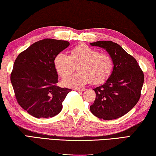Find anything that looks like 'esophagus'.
Listing matches in <instances>:
<instances>
[{"instance_id":"esophagus-1","label":"esophagus","mask_w":156,"mask_h":156,"mask_svg":"<svg viewBox=\"0 0 156 156\" xmlns=\"http://www.w3.org/2000/svg\"><path fill=\"white\" fill-rule=\"evenodd\" d=\"M74 90H76V91H78V92H83V91L86 90L85 88H81V89L75 88V89H74Z\"/></svg>"}]
</instances>
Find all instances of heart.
<instances>
[{
  "label": "heart",
  "mask_w": 156,
  "mask_h": 156,
  "mask_svg": "<svg viewBox=\"0 0 156 156\" xmlns=\"http://www.w3.org/2000/svg\"><path fill=\"white\" fill-rule=\"evenodd\" d=\"M53 62L58 75L62 77L66 76L62 83L73 88L84 86L90 81L94 84L103 83L110 77L114 67L113 59L110 55L100 53L99 51L86 44L74 47L69 56L63 52L59 53L55 57ZM79 63L80 64L78 67L80 73L69 76L73 65Z\"/></svg>",
  "instance_id": "obj_1"
}]
</instances>
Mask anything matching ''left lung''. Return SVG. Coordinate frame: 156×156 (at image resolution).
<instances>
[{
  "label": "left lung",
  "mask_w": 156,
  "mask_h": 156,
  "mask_svg": "<svg viewBox=\"0 0 156 156\" xmlns=\"http://www.w3.org/2000/svg\"><path fill=\"white\" fill-rule=\"evenodd\" d=\"M90 45L105 49L113 59L114 67L105 82L93 89L96 99L90 110L101 119H118L138 103L144 83L143 72L134 57L118 44L97 41Z\"/></svg>",
  "instance_id": "1"
}]
</instances>
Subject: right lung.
Here are the masks:
<instances>
[{
  "label": "right lung",
  "instance_id": "obj_1",
  "mask_svg": "<svg viewBox=\"0 0 156 156\" xmlns=\"http://www.w3.org/2000/svg\"><path fill=\"white\" fill-rule=\"evenodd\" d=\"M67 41L44 39L33 44L16 59L11 82L17 101L37 119L58 114L70 89L56 86L58 75L54 66L56 55L66 48Z\"/></svg>",
  "mask_w": 156,
  "mask_h": 156
}]
</instances>
